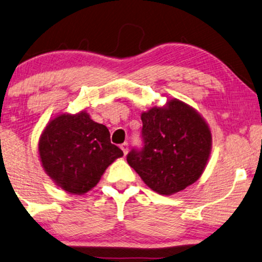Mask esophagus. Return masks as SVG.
<instances>
[{
	"label": "esophagus",
	"mask_w": 262,
	"mask_h": 262,
	"mask_svg": "<svg viewBox=\"0 0 262 262\" xmlns=\"http://www.w3.org/2000/svg\"><path fill=\"white\" fill-rule=\"evenodd\" d=\"M120 147H121L122 151H123L124 156L127 155V153H128V142H123V144H122V145L120 146Z\"/></svg>",
	"instance_id": "34e87169"
}]
</instances>
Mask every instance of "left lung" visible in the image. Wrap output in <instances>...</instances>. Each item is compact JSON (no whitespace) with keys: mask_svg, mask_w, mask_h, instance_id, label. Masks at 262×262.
<instances>
[{"mask_svg":"<svg viewBox=\"0 0 262 262\" xmlns=\"http://www.w3.org/2000/svg\"><path fill=\"white\" fill-rule=\"evenodd\" d=\"M142 146L127 162L141 180L162 195L183 190L204 172L212 147L206 122L193 107L171 99L141 114Z\"/></svg>","mask_w":262,"mask_h":262,"instance_id":"left-lung-1","label":"left lung"}]
</instances>
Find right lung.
I'll use <instances>...</instances> for the list:
<instances>
[{"instance_id":"obj_1","label":"right lung","mask_w":262,"mask_h":262,"mask_svg":"<svg viewBox=\"0 0 262 262\" xmlns=\"http://www.w3.org/2000/svg\"><path fill=\"white\" fill-rule=\"evenodd\" d=\"M38 151L45 172L62 189L85 194L99 182L106 167L123 156L111 144L110 133L81 111L63 114L49 122Z\"/></svg>"}]
</instances>
